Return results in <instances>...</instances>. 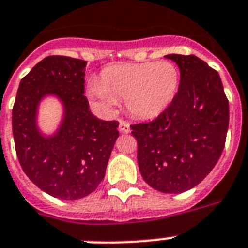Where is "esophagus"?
<instances>
[{"mask_svg": "<svg viewBox=\"0 0 248 248\" xmlns=\"http://www.w3.org/2000/svg\"><path fill=\"white\" fill-rule=\"evenodd\" d=\"M118 128H120L121 132H124V134H128V132H130V131H131L130 124H128L127 122H124V121H121Z\"/></svg>", "mask_w": 248, "mask_h": 248, "instance_id": "34e87169", "label": "esophagus"}]
</instances>
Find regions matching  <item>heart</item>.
Returning a JSON list of instances; mask_svg holds the SVG:
<instances>
[{
    "mask_svg": "<svg viewBox=\"0 0 248 248\" xmlns=\"http://www.w3.org/2000/svg\"><path fill=\"white\" fill-rule=\"evenodd\" d=\"M180 71L170 61L122 63L93 78L88 93L102 104L110 106L124 100L131 116L149 120L164 112L177 95Z\"/></svg>",
    "mask_w": 248,
    "mask_h": 248,
    "instance_id": "1",
    "label": "heart"
}]
</instances>
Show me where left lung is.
<instances>
[{"label":"left lung","mask_w":248,"mask_h":248,"mask_svg":"<svg viewBox=\"0 0 248 248\" xmlns=\"http://www.w3.org/2000/svg\"><path fill=\"white\" fill-rule=\"evenodd\" d=\"M181 72L177 95L155 120L131 126L142 178L154 190L181 194L204 180L222 155L229 104L220 76L190 54H167Z\"/></svg>","instance_id":"left-lung-1"}]
</instances>
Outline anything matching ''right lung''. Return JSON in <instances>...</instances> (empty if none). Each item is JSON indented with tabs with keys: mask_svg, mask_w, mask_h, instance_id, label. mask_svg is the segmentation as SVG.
I'll use <instances>...</instances> for the list:
<instances>
[{
	"mask_svg": "<svg viewBox=\"0 0 248 248\" xmlns=\"http://www.w3.org/2000/svg\"><path fill=\"white\" fill-rule=\"evenodd\" d=\"M86 61L49 56L21 78L13 108V134L20 166L40 190L78 200L95 190L117 140V121H102L84 95ZM53 95L64 107L58 131L47 137L36 124L37 107Z\"/></svg>",
	"mask_w": 248,
	"mask_h": 248,
	"instance_id": "obj_1",
	"label": "right lung"
}]
</instances>
